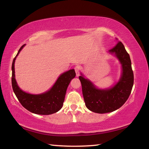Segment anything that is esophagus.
<instances>
[{
  "label": "esophagus",
  "instance_id": "34e87169",
  "mask_svg": "<svg viewBox=\"0 0 149 149\" xmlns=\"http://www.w3.org/2000/svg\"><path fill=\"white\" fill-rule=\"evenodd\" d=\"M74 70L76 73V76L78 77L79 75V65H75L74 68Z\"/></svg>",
  "mask_w": 149,
  "mask_h": 149
}]
</instances>
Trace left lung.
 I'll use <instances>...</instances> for the list:
<instances>
[{"label":"left lung","instance_id":"obj_1","mask_svg":"<svg viewBox=\"0 0 149 149\" xmlns=\"http://www.w3.org/2000/svg\"><path fill=\"white\" fill-rule=\"evenodd\" d=\"M117 43L112 49L122 64V74L116 84L107 89H99L84 75L79 77L86 107L93 112L104 114L115 111L124 104L129 98L133 85V72L129 54L122 42L116 39Z\"/></svg>","mask_w":149,"mask_h":149}]
</instances>
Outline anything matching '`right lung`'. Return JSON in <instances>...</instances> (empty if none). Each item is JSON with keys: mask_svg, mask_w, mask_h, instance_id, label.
I'll list each match as a JSON object with an SVG mask.
<instances>
[{"mask_svg": "<svg viewBox=\"0 0 149 149\" xmlns=\"http://www.w3.org/2000/svg\"><path fill=\"white\" fill-rule=\"evenodd\" d=\"M26 44L22 45L12 62V85L17 99L23 107L34 114L49 115L61 109L64 98L71 80L75 76L74 69L63 73L58 78L56 83L49 91L39 95H31L22 91L18 87L15 79L14 63L17 55Z\"/></svg>", "mask_w": 149, "mask_h": 149, "instance_id": "1", "label": "right lung"}]
</instances>
